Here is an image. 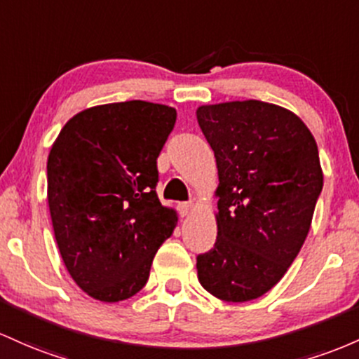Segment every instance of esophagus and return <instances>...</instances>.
Listing matches in <instances>:
<instances>
[{
    "label": "esophagus",
    "mask_w": 359,
    "mask_h": 359,
    "mask_svg": "<svg viewBox=\"0 0 359 359\" xmlns=\"http://www.w3.org/2000/svg\"><path fill=\"white\" fill-rule=\"evenodd\" d=\"M178 210L181 213V217L190 215L191 210H193V203H191V201H184V203H180L178 205Z\"/></svg>",
    "instance_id": "1"
}]
</instances>
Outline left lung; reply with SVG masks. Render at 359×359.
<instances>
[{
  "label": "left lung",
  "instance_id": "1",
  "mask_svg": "<svg viewBox=\"0 0 359 359\" xmlns=\"http://www.w3.org/2000/svg\"><path fill=\"white\" fill-rule=\"evenodd\" d=\"M196 120L219 169L217 241L196 257L198 280L224 302L255 300L307 239L324 184L316 139L293 111L257 100L203 104Z\"/></svg>",
  "mask_w": 359,
  "mask_h": 359
}]
</instances>
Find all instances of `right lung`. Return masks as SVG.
Here are the masks:
<instances>
[{
    "mask_svg": "<svg viewBox=\"0 0 359 359\" xmlns=\"http://www.w3.org/2000/svg\"><path fill=\"white\" fill-rule=\"evenodd\" d=\"M176 122L166 104L108 103L74 115L52 144L47 200L67 271L95 300L144 288L178 215L156 193L158 156Z\"/></svg>",
    "mask_w": 359,
    "mask_h": 359,
    "instance_id": "right-lung-1",
    "label": "right lung"
}]
</instances>
